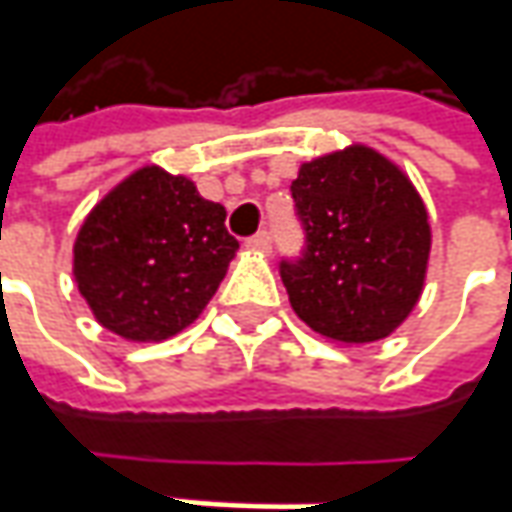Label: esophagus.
Wrapping results in <instances>:
<instances>
[{
    "label": "esophagus",
    "mask_w": 512,
    "mask_h": 512,
    "mask_svg": "<svg viewBox=\"0 0 512 512\" xmlns=\"http://www.w3.org/2000/svg\"><path fill=\"white\" fill-rule=\"evenodd\" d=\"M246 246H249L252 252H260V255H266V252L272 249V238H269L266 232H257L255 238L246 240Z\"/></svg>",
    "instance_id": "obj_1"
}]
</instances>
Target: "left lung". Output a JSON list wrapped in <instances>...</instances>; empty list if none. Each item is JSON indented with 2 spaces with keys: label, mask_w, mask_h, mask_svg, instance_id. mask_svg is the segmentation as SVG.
Wrapping results in <instances>:
<instances>
[{
  "label": "left lung",
  "mask_w": 512,
  "mask_h": 512,
  "mask_svg": "<svg viewBox=\"0 0 512 512\" xmlns=\"http://www.w3.org/2000/svg\"><path fill=\"white\" fill-rule=\"evenodd\" d=\"M309 249L283 263L294 314L323 340H385L416 309L431 260V218L408 172L368 144L317 155L291 181Z\"/></svg>",
  "instance_id": "left-lung-1"
}]
</instances>
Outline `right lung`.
I'll return each mask as SVG.
<instances>
[{
  "label": "right lung",
  "instance_id": "1",
  "mask_svg": "<svg viewBox=\"0 0 512 512\" xmlns=\"http://www.w3.org/2000/svg\"><path fill=\"white\" fill-rule=\"evenodd\" d=\"M226 209L158 164L130 172L87 212L73 277L98 326L161 343L192 326L238 252Z\"/></svg>",
  "mask_w": 512,
  "mask_h": 512
}]
</instances>
